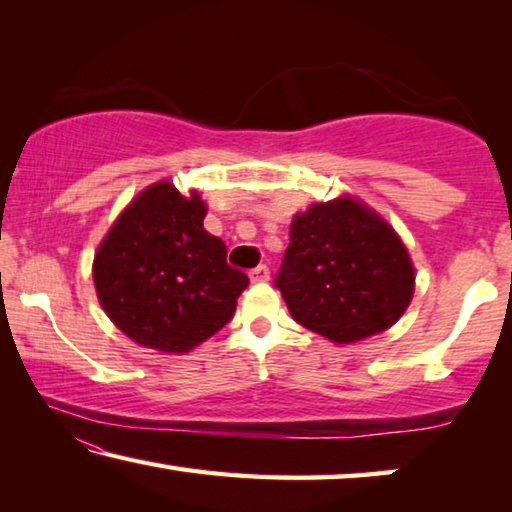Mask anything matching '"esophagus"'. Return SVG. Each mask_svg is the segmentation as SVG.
<instances>
[{
  "label": "esophagus",
  "mask_w": 512,
  "mask_h": 512,
  "mask_svg": "<svg viewBox=\"0 0 512 512\" xmlns=\"http://www.w3.org/2000/svg\"><path fill=\"white\" fill-rule=\"evenodd\" d=\"M268 277H271V271H268L266 264L257 266V268H253V271H250V280H253V282H266Z\"/></svg>",
  "instance_id": "esophagus-1"
}]
</instances>
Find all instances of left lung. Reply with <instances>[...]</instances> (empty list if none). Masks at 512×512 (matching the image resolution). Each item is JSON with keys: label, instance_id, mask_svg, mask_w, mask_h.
<instances>
[{"label": "left lung", "instance_id": "obj_1", "mask_svg": "<svg viewBox=\"0 0 512 512\" xmlns=\"http://www.w3.org/2000/svg\"><path fill=\"white\" fill-rule=\"evenodd\" d=\"M275 287L296 323L332 343H357L400 320L415 273L391 225L341 196L293 216Z\"/></svg>", "mask_w": 512, "mask_h": 512}]
</instances>
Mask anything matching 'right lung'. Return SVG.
<instances>
[{
    "mask_svg": "<svg viewBox=\"0 0 512 512\" xmlns=\"http://www.w3.org/2000/svg\"><path fill=\"white\" fill-rule=\"evenodd\" d=\"M198 192L167 180L146 187L112 223L94 255L103 311L128 339L183 354L228 323L248 275L225 262V244L203 228Z\"/></svg>",
    "mask_w": 512,
    "mask_h": 512,
    "instance_id": "1",
    "label": "right lung"
}]
</instances>
